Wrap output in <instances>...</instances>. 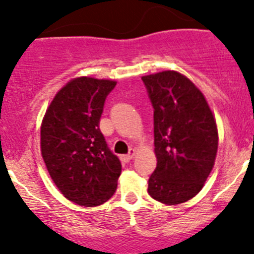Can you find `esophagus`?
I'll list each match as a JSON object with an SVG mask.
<instances>
[{
	"instance_id": "1",
	"label": "esophagus",
	"mask_w": 254,
	"mask_h": 254,
	"mask_svg": "<svg viewBox=\"0 0 254 254\" xmlns=\"http://www.w3.org/2000/svg\"><path fill=\"white\" fill-rule=\"evenodd\" d=\"M134 155H135V150H134V149H130V151L127 154V155H123L122 156L123 162H124V163H129L130 160L132 159V156H134Z\"/></svg>"
}]
</instances>
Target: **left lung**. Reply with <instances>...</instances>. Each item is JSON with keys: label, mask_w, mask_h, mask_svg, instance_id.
I'll list each match as a JSON object with an SVG mask.
<instances>
[{"label": "left lung", "mask_w": 254, "mask_h": 254, "mask_svg": "<svg viewBox=\"0 0 254 254\" xmlns=\"http://www.w3.org/2000/svg\"><path fill=\"white\" fill-rule=\"evenodd\" d=\"M154 109L156 168L148 193L168 205L200 191L214 165L218 131L214 116L195 85L177 71L141 77Z\"/></svg>", "instance_id": "8db88e82"}]
</instances>
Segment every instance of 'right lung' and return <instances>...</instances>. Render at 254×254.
Wrapping results in <instances>:
<instances>
[{
	"label": "right lung",
	"instance_id": "obj_1",
	"mask_svg": "<svg viewBox=\"0 0 254 254\" xmlns=\"http://www.w3.org/2000/svg\"><path fill=\"white\" fill-rule=\"evenodd\" d=\"M115 85L92 77L71 80L56 94L41 125V153L50 177L68 200L84 207L109 200L122 173L119 158L99 127Z\"/></svg>",
	"mask_w": 254,
	"mask_h": 254
}]
</instances>
